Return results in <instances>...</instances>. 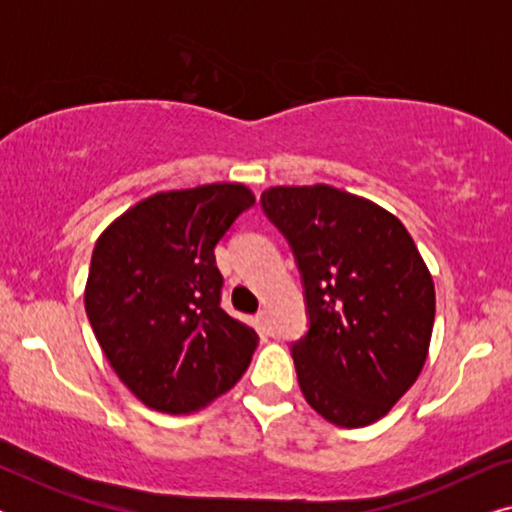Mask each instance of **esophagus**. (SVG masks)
Returning <instances> with one entry per match:
<instances>
[{
    "mask_svg": "<svg viewBox=\"0 0 512 512\" xmlns=\"http://www.w3.org/2000/svg\"><path fill=\"white\" fill-rule=\"evenodd\" d=\"M256 321H258V328H261L263 333H272V317H270V312H268V310H261V312H258Z\"/></svg>",
    "mask_w": 512,
    "mask_h": 512,
    "instance_id": "obj_1",
    "label": "esophagus"
}]
</instances>
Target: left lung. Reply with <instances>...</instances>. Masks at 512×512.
<instances>
[{
    "label": "left lung",
    "mask_w": 512,
    "mask_h": 512,
    "mask_svg": "<svg viewBox=\"0 0 512 512\" xmlns=\"http://www.w3.org/2000/svg\"><path fill=\"white\" fill-rule=\"evenodd\" d=\"M261 202L303 272L310 331L293 363L305 401L342 429L377 422L429 356L436 289L415 240L384 207L328 184L270 186Z\"/></svg>",
    "instance_id": "8db88e82"
}]
</instances>
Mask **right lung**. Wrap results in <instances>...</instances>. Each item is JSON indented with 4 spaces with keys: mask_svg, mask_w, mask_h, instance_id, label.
<instances>
[{
    "mask_svg": "<svg viewBox=\"0 0 512 512\" xmlns=\"http://www.w3.org/2000/svg\"><path fill=\"white\" fill-rule=\"evenodd\" d=\"M256 202L244 184L160 191L97 237L86 314L109 366L146 408L188 415L249 368L258 333L221 307L214 247Z\"/></svg>",
    "mask_w": 512,
    "mask_h": 512,
    "instance_id": "1",
    "label": "right lung"
}]
</instances>
